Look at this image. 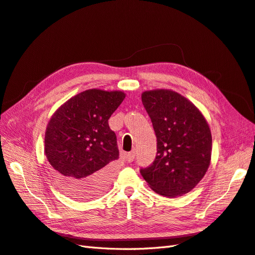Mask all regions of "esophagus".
I'll return each instance as SVG.
<instances>
[{
  "instance_id": "1",
  "label": "esophagus",
  "mask_w": 255,
  "mask_h": 255,
  "mask_svg": "<svg viewBox=\"0 0 255 255\" xmlns=\"http://www.w3.org/2000/svg\"><path fill=\"white\" fill-rule=\"evenodd\" d=\"M125 158L128 162H132L134 159V152H129L125 155Z\"/></svg>"
}]
</instances>
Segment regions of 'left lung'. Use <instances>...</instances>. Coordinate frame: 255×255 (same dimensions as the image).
<instances>
[{"label":"left lung","mask_w":255,"mask_h":255,"mask_svg":"<svg viewBox=\"0 0 255 255\" xmlns=\"http://www.w3.org/2000/svg\"><path fill=\"white\" fill-rule=\"evenodd\" d=\"M142 103L157 138L154 161L140 169L143 179L167 197L191 192L210 165L212 138L207 121L192 102L172 90L145 91Z\"/></svg>","instance_id":"8db88e82"}]
</instances>
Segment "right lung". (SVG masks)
<instances>
[{
  "label": "right lung",
  "instance_id": "1",
  "mask_svg": "<svg viewBox=\"0 0 255 255\" xmlns=\"http://www.w3.org/2000/svg\"><path fill=\"white\" fill-rule=\"evenodd\" d=\"M124 99L122 91H83L62 104L48 123L45 154L58 185L75 199L95 197L110 184V167L120 151L109 119Z\"/></svg>",
  "mask_w": 255,
  "mask_h": 255
}]
</instances>
